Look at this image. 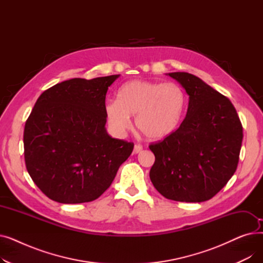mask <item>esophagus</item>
Listing matches in <instances>:
<instances>
[{
	"instance_id": "1",
	"label": "esophagus",
	"mask_w": 263,
	"mask_h": 263,
	"mask_svg": "<svg viewBox=\"0 0 263 263\" xmlns=\"http://www.w3.org/2000/svg\"><path fill=\"white\" fill-rule=\"evenodd\" d=\"M143 150V146L142 145H135L134 146V149H133V154H135V155H137V154H140L141 151Z\"/></svg>"
}]
</instances>
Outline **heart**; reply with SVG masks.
Returning <instances> with one entry per match:
<instances>
[{
  "label": "heart",
  "mask_w": 263,
  "mask_h": 263,
  "mask_svg": "<svg viewBox=\"0 0 263 263\" xmlns=\"http://www.w3.org/2000/svg\"><path fill=\"white\" fill-rule=\"evenodd\" d=\"M184 105V92L175 83L134 80L120 87L117 100L105 104V114L116 133L130 129V116H135V127L147 140L161 141L176 131Z\"/></svg>",
  "instance_id": "1"
}]
</instances>
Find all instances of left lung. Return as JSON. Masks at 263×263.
<instances>
[{"label": "left lung", "mask_w": 263, "mask_h": 263, "mask_svg": "<svg viewBox=\"0 0 263 263\" xmlns=\"http://www.w3.org/2000/svg\"><path fill=\"white\" fill-rule=\"evenodd\" d=\"M189 95L182 123L150 145L156 161L150 180L165 198L201 202L222 190L237 170L243 128L228 98L187 72L167 73Z\"/></svg>", "instance_id": "8db88e82"}]
</instances>
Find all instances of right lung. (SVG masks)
<instances>
[{
    "instance_id": "obj_1",
    "label": "right lung",
    "mask_w": 263,
    "mask_h": 263,
    "mask_svg": "<svg viewBox=\"0 0 263 263\" xmlns=\"http://www.w3.org/2000/svg\"><path fill=\"white\" fill-rule=\"evenodd\" d=\"M119 76L64 81L37 99L24 127V159L50 199H97L132 154V143L112 139L105 129L106 91Z\"/></svg>"
}]
</instances>
